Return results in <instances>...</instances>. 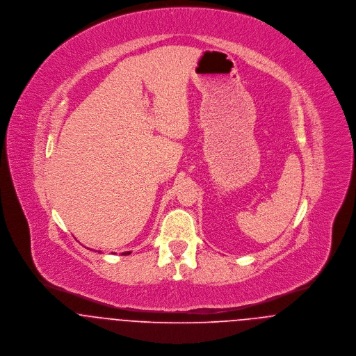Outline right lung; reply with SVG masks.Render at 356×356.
Wrapping results in <instances>:
<instances>
[{
    "label": "right lung",
    "mask_w": 356,
    "mask_h": 356,
    "mask_svg": "<svg viewBox=\"0 0 356 356\" xmlns=\"http://www.w3.org/2000/svg\"><path fill=\"white\" fill-rule=\"evenodd\" d=\"M131 254V252H123V254Z\"/></svg>",
    "instance_id": "add662e5"
}]
</instances>
